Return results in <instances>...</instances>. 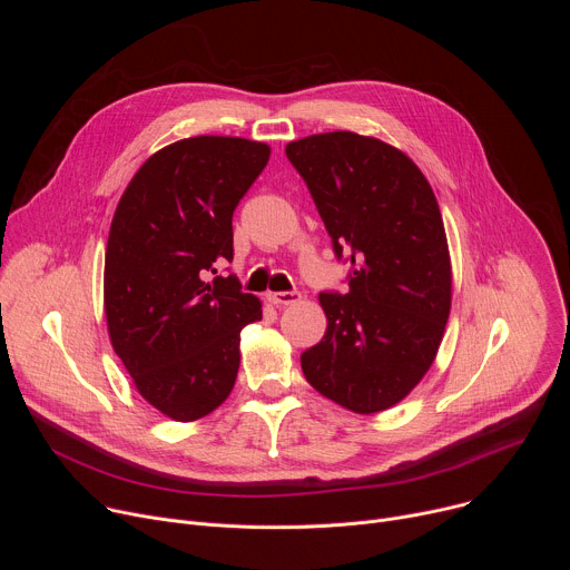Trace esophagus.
Segmentation results:
<instances>
[{"instance_id":"34e87169","label":"esophagus","mask_w":570,"mask_h":570,"mask_svg":"<svg viewBox=\"0 0 570 570\" xmlns=\"http://www.w3.org/2000/svg\"><path fill=\"white\" fill-rule=\"evenodd\" d=\"M302 299V295L297 291H282V293H271V302L275 306H288V304H297Z\"/></svg>"}]
</instances>
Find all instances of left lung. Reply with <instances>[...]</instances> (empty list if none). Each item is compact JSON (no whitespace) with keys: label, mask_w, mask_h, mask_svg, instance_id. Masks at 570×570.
<instances>
[{"label":"left lung","mask_w":570,"mask_h":570,"mask_svg":"<svg viewBox=\"0 0 570 570\" xmlns=\"http://www.w3.org/2000/svg\"><path fill=\"white\" fill-rule=\"evenodd\" d=\"M327 227L350 257V293H320L322 341L306 381L347 411L392 409L433 365L451 311V257L438 198L403 150L350 130L286 144Z\"/></svg>","instance_id":"1"}]
</instances>
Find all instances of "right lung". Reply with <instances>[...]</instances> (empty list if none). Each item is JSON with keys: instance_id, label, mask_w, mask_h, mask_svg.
Listing matches in <instances>:
<instances>
[{"instance_id": "obj_1", "label": "right lung", "mask_w": 570, "mask_h": 570, "mask_svg": "<svg viewBox=\"0 0 570 570\" xmlns=\"http://www.w3.org/2000/svg\"><path fill=\"white\" fill-rule=\"evenodd\" d=\"M271 146L198 135L153 153L112 216L104 306L112 350L137 392L176 422H196L229 396L240 330L259 297L234 275L232 214L268 165Z\"/></svg>"}]
</instances>
